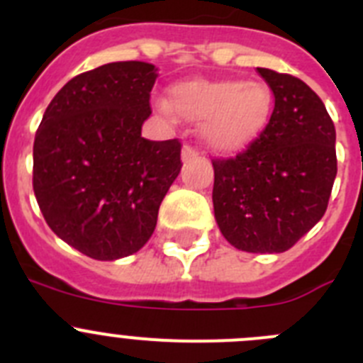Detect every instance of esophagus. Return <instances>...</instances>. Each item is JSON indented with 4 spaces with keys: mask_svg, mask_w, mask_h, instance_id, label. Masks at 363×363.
<instances>
[{
    "mask_svg": "<svg viewBox=\"0 0 363 363\" xmlns=\"http://www.w3.org/2000/svg\"><path fill=\"white\" fill-rule=\"evenodd\" d=\"M198 156H200V152H198L194 147L184 145V149H182V160H184V163L192 162V160H196Z\"/></svg>",
    "mask_w": 363,
    "mask_h": 363,
    "instance_id": "34e87169",
    "label": "esophagus"
}]
</instances>
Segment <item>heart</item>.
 <instances>
[{
    "label": "heart",
    "mask_w": 363,
    "mask_h": 363,
    "mask_svg": "<svg viewBox=\"0 0 363 363\" xmlns=\"http://www.w3.org/2000/svg\"><path fill=\"white\" fill-rule=\"evenodd\" d=\"M179 116L201 121L203 142L218 152H234L256 140L269 116L272 94L265 83L243 79H189L171 89ZM163 111H169L163 105Z\"/></svg>",
    "instance_id": "b5f03b06"
}]
</instances>
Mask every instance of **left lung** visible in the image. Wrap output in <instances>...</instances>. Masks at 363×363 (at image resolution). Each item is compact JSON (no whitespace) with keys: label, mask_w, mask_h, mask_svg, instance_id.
I'll list each match as a JSON object with an SVG mask.
<instances>
[{"label":"left lung","mask_w":363,"mask_h":363,"mask_svg":"<svg viewBox=\"0 0 363 363\" xmlns=\"http://www.w3.org/2000/svg\"><path fill=\"white\" fill-rule=\"evenodd\" d=\"M274 94L271 120L234 158L213 160L214 218L245 252H284L325 214L336 130L318 94L291 74L258 69Z\"/></svg>","instance_id":"left-lung-1"}]
</instances>
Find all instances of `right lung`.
Here are the masks:
<instances>
[{
  "label": "right lung",
  "mask_w": 363,
  "mask_h": 363,
  "mask_svg": "<svg viewBox=\"0 0 363 363\" xmlns=\"http://www.w3.org/2000/svg\"><path fill=\"white\" fill-rule=\"evenodd\" d=\"M156 70L116 62L78 74L36 130L32 187L45 221L94 259L125 258L149 242L182 169L178 140L142 138Z\"/></svg>",
  "instance_id": "1"
}]
</instances>
